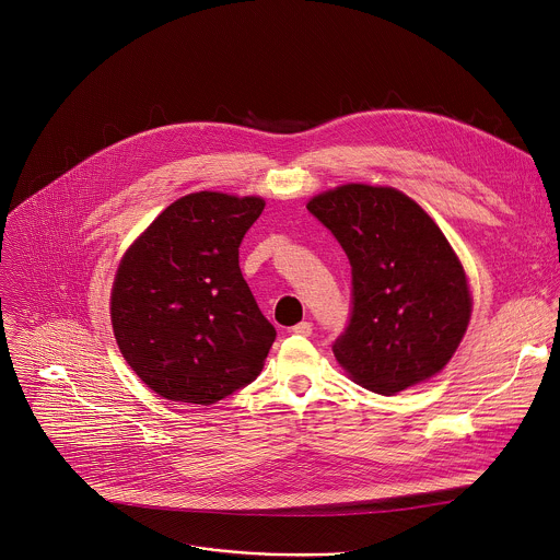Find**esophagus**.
Segmentation results:
<instances>
[{
  "label": "esophagus",
  "instance_id": "esophagus-1",
  "mask_svg": "<svg viewBox=\"0 0 560 560\" xmlns=\"http://www.w3.org/2000/svg\"><path fill=\"white\" fill-rule=\"evenodd\" d=\"M292 334H299V336H310V334H312V323L303 320V323L294 325V327H292Z\"/></svg>",
  "mask_w": 560,
  "mask_h": 560
}]
</instances>
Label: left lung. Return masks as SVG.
Returning <instances> with one entry per match:
<instances>
[{"instance_id": "obj_1", "label": "left lung", "mask_w": 560, "mask_h": 560, "mask_svg": "<svg viewBox=\"0 0 560 560\" xmlns=\"http://www.w3.org/2000/svg\"><path fill=\"white\" fill-rule=\"evenodd\" d=\"M351 264L353 310L334 355L349 381L396 396L438 376L472 314L466 270L435 220L394 186L340 184L307 202Z\"/></svg>"}]
</instances>
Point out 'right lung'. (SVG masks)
Returning a JSON list of instances; mask_svg holds the SVG:
<instances>
[{"instance_id":"obj_1","label":"right lung","mask_w":560,"mask_h":560,"mask_svg":"<svg viewBox=\"0 0 560 560\" xmlns=\"http://www.w3.org/2000/svg\"><path fill=\"white\" fill-rule=\"evenodd\" d=\"M259 196L189 194L125 250L109 296L114 338L160 398L215 405L253 383L275 342L240 270Z\"/></svg>"}]
</instances>
